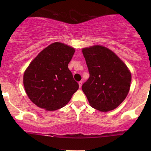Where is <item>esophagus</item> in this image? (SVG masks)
Instances as JSON below:
<instances>
[{
    "label": "esophagus",
    "mask_w": 151,
    "mask_h": 151,
    "mask_svg": "<svg viewBox=\"0 0 151 151\" xmlns=\"http://www.w3.org/2000/svg\"><path fill=\"white\" fill-rule=\"evenodd\" d=\"M78 84H79V87L81 88L82 87V81H80L78 82Z\"/></svg>",
    "instance_id": "34e87169"
}]
</instances>
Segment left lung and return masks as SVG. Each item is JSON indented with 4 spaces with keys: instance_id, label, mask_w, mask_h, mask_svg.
<instances>
[{
    "instance_id": "1",
    "label": "left lung",
    "mask_w": 151,
    "mask_h": 151,
    "mask_svg": "<svg viewBox=\"0 0 151 151\" xmlns=\"http://www.w3.org/2000/svg\"><path fill=\"white\" fill-rule=\"evenodd\" d=\"M90 76L82 89L91 106L102 112L117 108L127 98L131 74L114 52L100 45L82 49Z\"/></svg>"
}]
</instances>
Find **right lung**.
<instances>
[{"instance_id":"right-lung-1","label":"right lung","mask_w":151,"mask_h":151,"mask_svg":"<svg viewBox=\"0 0 151 151\" xmlns=\"http://www.w3.org/2000/svg\"><path fill=\"white\" fill-rule=\"evenodd\" d=\"M75 53L73 47L53 42L33 60L23 76V84L29 98L47 111L65 106L79 85L68 68Z\"/></svg>"}]
</instances>
